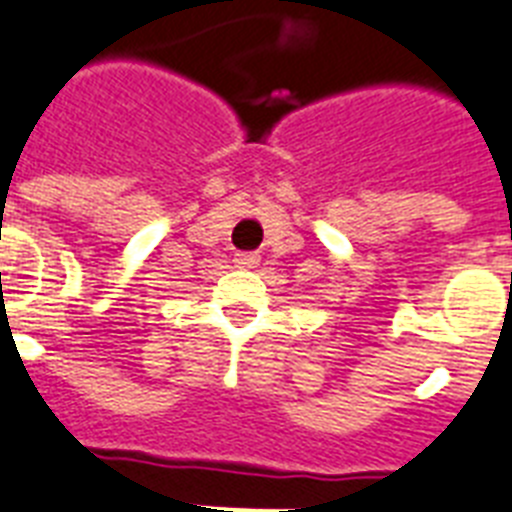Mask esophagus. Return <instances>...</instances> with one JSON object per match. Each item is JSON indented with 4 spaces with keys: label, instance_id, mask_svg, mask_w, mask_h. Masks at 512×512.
<instances>
[{
    "label": "esophagus",
    "instance_id": "esophagus-1",
    "mask_svg": "<svg viewBox=\"0 0 512 512\" xmlns=\"http://www.w3.org/2000/svg\"><path fill=\"white\" fill-rule=\"evenodd\" d=\"M259 264V253H253V251H240L235 253V267L240 269H251Z\"/></svg>",
    "mask_w": 512,
    "mask_h": 512
}]
</instances>
